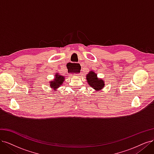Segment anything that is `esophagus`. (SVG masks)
Wrapping results in <instances>:
<instances>
[{"mask_svg": "<svg viewBox=\"0 0 154 154\" xmlns=\"http://www.w3.org/2000/svg\"><path fill=\"white\" fill-rule=\"evenodd\" d=\"M75 75H76V76H78V75H79V72H76V74H75Z\"/></svg>", "mask_w": 154, "mask_h": 154, "instance_id": "1", "label": "esophagus"}]
</instances>
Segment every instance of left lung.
I'll return each instance as SVG.
<instances>
[{"label":"left lung","instance_id":"8db88e82","mask_svg":"<svg viewBox=\"0 0 154 154\" xmlns=\"http://www.w3.org/2000/svg\"><path fill=\"white\" fill-rule=\"evenodd\" d=\"M87 80L89 85L94 88L96 91L101 90V88H103L105 85L104 82L102 80H100L99 78H97V74L92 71H91L87 74Z\"/></svg>","mask_w":154,"mask_h":154}]
</instances>
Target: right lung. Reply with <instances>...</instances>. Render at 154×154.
Wrapping results in <instances>:
<instances>
[{"mask_svg":"<svg viewBox=\"0 0 154 154\" xmlns=\"http://www.w3.org/2000/svg\"><path fill=\"white\" fill-rule=\"evenodd\" d=\"M64 81V77L60 75H55V79L54 80L53 82H51V87L53 88L54 89H56V88H58L62 84L63 82Z\"/></svg>","mask_w":154,"mask_h":154,"instance_id":"obj_1","label":"right lung"}]
</instances>
